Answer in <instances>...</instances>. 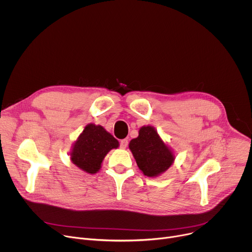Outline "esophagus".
<instances>
[{"label": "esophagus", "mask_w": 252, "mask_h": 252, "mask_svg": "<svg viewBox=\"0 0 252 252\" xmlns=\"http://www.w3.org/2000/svg\"><path fill=\"white\" fill-rule=\"evenodd\" d=\"M127 145H128V140L127 139H122L121 140V142H120V147H121V149H126V147H127Z\"/></svg>", "instance_id": "obj_1"}]
</instances>
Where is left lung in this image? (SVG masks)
Returning <instances> with one entry per match:
<instances>
[{"label":"left lung","instance_id":"left-lung-1","mask_svg":"<svg viewBox=\"0 0 252 252\" xmlns=\"http://www.w3.org/2000/svg\"><path fill=\"white\" fill-rule=\"evenodd\" d=\"M128 148L138 168L150 177L163 173L174 161L172 151L151 126L140 127L138 136L130 140Z\"/></svg>","mask_w":252,"mask_h":252}]
</instances>
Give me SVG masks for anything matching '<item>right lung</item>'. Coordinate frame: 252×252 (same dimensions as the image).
Returning a JSON list of instances; mask_svg holds the SVG:
<instances>
[{"label": "right lung", "mask_w": 252, "mask_h": 252, "mask_svg": "<svg viewBox=\"0 0 252 252\" xmlns=\"http://www.w3.org/2000/svg\"><path fill=\"white\" fill-rule=\"evenodd\" d=\"M120 143L101 126L89 124L73 145L70 160L84 171L94 174L100 167L104 157Z\"/></svg>", "instance_id": "right-lung-1"}]
</instances>
